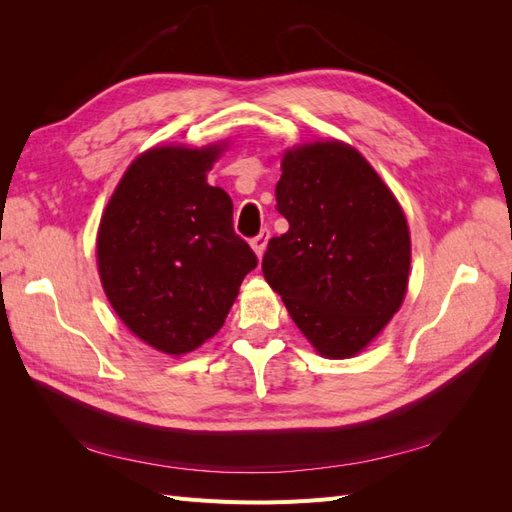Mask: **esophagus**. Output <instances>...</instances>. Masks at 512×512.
I'll return each mask as SVG.
<instances>
[{
  "label": "esophagus",
  "mask_w": 512,
  "mask_h": 512,
  "mask_svg": "<svg viewBox=\"0 0 512 512\" xmlns=\"http://www.w3.org/2000/svg\"><path fill=\"white\" fill-rule=\"evenodd\" d=\"M267 241H269V230L265 228L260 232L258 237H254L252 241H250V245H252V250H254V254L258 256V258H262V254H265V247H267Z\"/></svg>",
  "instance_id": "34e87169"
}]
</instances>
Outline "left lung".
I'll use <instances>...</instances> for the list:
<instances>
[{
    "mask_svg": "<svg viewBox=\"0 0 512 512\" xmlns=\"http://www.w3.org/2000/svg\"><path fill=\"white\" fill-rule=\"evenodd\" d=\"M275 198L290 226L269 241L265 280L320 356L352 359L406 299V213L363 153L337 138L288 147Z\"/></svg>",
    "mask_w": 512,
    "mask_h": 512,
    "instance_id": "obj_1",
    "label": "left lung"
}]
</instances>
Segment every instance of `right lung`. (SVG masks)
<instances>
[{"label":"right lung","instance_id":"obj_1","mask_svg":"<svg viewBox=\"0 0 512 512\" xmlns=\"http://www.w3.org/2000/svg\"><path fill=\"white\" fill-rule=\"evenodd\" d=\"M228 138L156 145L132 160L102 211L96 262L119 320L181 356L222 329L256 256L232 230V200L207 183Z\"/></svg>","mask_w":512,"mask_h":512}]
</instances>
